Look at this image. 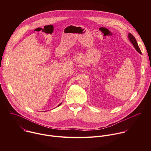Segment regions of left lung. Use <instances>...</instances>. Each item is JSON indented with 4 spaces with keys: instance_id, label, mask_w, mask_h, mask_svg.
I'll list each match as a JSON object with an SVG mask.
<instances>
[{
    "instance_id": "obj_1",
    "label": "left lung",
    "mask_w": 151,
    "mask_h": 151,
    "mask_svg": "<svg viewBox=\"0 0 151 151\" xmlns=\"http://www.w3.org/2000/svg\"><path fill=\"white\" fill-rule=\"evenodd\" d=\"M128 38H129V39H130V42L132 43L134 47L136 48V50L140 54H142V52H141V51H140V48H139V45H138V44H137V41H136V39H135V37H134V36L132 33H128Z\"/></svg>"
}]
</instances>
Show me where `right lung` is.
<instances>
[{
	"label": "right lung",
	"instance_id": "right-lung-1",
	"mask_svg": "<svg viewBox=\"0 0 151 151\" xmlns=\"http://www.w3.org/2000/svg\"><path fill=\"white\" fill-rule=\"evenodd\" d=\"M61 103H60V104H59V105H58V106H60V105H61Z\"/></svg>",
	"mask_w": 151,
	"mask_h": 151
}]
</instances>
